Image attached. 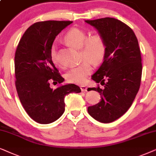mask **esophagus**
<instances>
[{"instance_id":"34e87169","label":"esophagus","mask_w":156,"mask_h":156,"mask_svg":"<svg viewBox=\"0 0 156 156\" xmlns=\"http://www.w3.org/2000/svg\"><path fill=\"white\" fill-rule=\"evenodd\" d=\"M80 90H81V91H83V92H85V91H87V90H88V88H87L86 86H84V85L80 86Z\"/></svg>"}]
</instances>
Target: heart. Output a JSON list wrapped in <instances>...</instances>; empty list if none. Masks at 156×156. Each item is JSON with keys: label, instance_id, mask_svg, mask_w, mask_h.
Returning a JSON list of instances; mask_svg holds the SVG:
<instances>
[{"label": "heart", "instance_id": "b5f03b06", "mask_svg": "<svg viewBox=\"0 0 156 156\" xmlns=\"http://www.w3.org/2000/svg\"><path fill=\"white\" fill-rule=\"evenodd\" d=\"M64 39L66 43L73 47L80 48L82 59L85 60L78 66L72 67L68 70L65 75L66 79L72 83H83L93 70L90 61L94 64H98L104 58L106 53V43L101 35L93 34L88 37L86 32L78 28L70 29L66 33ZM51 58L55 66L63 67L57 58L55 45L51 47Z\"/></svg>", "mask_w": 156, "mask_h": 156}]
</instances>
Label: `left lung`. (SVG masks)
I'll return each mask as SVG.
<instances>
[{"label":"left lung","instance_id":"obj_1","mask_svg":"<svg viewBox=\"0 0 156 156\" xmlns=\"http://www.w3.org/2000/svg\"><path fill=\"white\" fill-rule=\"evenodd\" d=\"M85 21L97 29L106 43L103 62L92 76L103 88H90L100 93L101 101L89 106L88 112L101 123H111L129 109L140 88L142 63L138 41L133 30L115 18Z\"/></svg>","mask_w":156,"mask_h":156}]
</instances>
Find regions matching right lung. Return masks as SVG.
<instances>
[{"label": "right lung", "instance_id": "add662e5", "mask_svg": "<svg viewBox=\"0 0 156 156\" xmlns=\"http://www.w3.org/2000/svg\"><path fill=\"white\" fill-rule=\"evenodd\" d=\"M73 21L37 22L26 30L15 54L16 87L25 111L33 120L48 124L65 111L64 98L81 90L75 84L61 85L53 90L50 82L61 83L64 78L51 58L55 37Z\"/></svg>", "mask_w": 156, "mask_h": 156}]
</instances>
